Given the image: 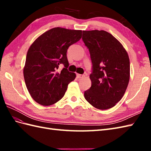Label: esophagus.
<instances>
[{"mask_svg": "<svg viewBox=\"0 0 151 151\" xmlns=\"http://www.w3.org/2000/svg\"><path fill=\"white\" fill-rule=\"evenodd\" d=\"M76 76H77V78H82L84 77V75H81V74H77V75H76Z\"/></svg>", "mask_w": 151, "mask_h": 151, "instance_id": "34e87169", "label": "esophagus"}]
</instances>
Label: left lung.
<instances>
[{"instance_id": "left-lung-1", "label": "left lung", "mask_w": 151, "mask_h": 151, "mask_svg": "<svg viewBox=\"0 0 151 151\" xmlns=\"http://www.w3.org/2000/svg\"><path fill=\"white\" fill-rule=\"evenodd\" d=\"M82 40L92 63L91 86L84 97L99 110L111 108L123 97L129 84V55L119 41L104 30L83 31Z\"/></svg>"}]
</instances>
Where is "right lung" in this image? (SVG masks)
<instances>
[{"label": "right lung", "mask_w": 151, "mask_h": 151, "mask_svg": "<svg viewBox=\"0 0 151 151\" xmlns=\"http://www.w3.org/2000/svg\"><path fill=\"white\" fill-rule=\"evenodd\" d=\"M82 37V30L56 27L37 37L28 49L23 70L28 92L37 103L49 106L62 99L76 77L69 72L67 51ZM60 64L64 68L56 72Z\"/></svg>", "instance_id": "obj_1"}]
</instances>
